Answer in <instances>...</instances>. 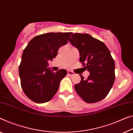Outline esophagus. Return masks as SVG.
Segmentation results:
<instances>
[{
  "label": "esophagus",
  "mask_w": 133,
  "mask_h": 133,
  "mask_svg": "<svg viewBox=\"0 0 133 133\" xmlns=\"http://www.w3.org/2000/svg\"><path fill=\"white\" fill-rule=\"evenodd\" d=\"M67 73H68V75L69 76H72V75H75L74 72H73L72 71H67Z\"/></svg>",
  "instance_id": "obj_1"
}]
</instances>
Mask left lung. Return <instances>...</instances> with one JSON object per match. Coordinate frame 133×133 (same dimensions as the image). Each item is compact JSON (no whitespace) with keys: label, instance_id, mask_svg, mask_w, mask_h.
Instances as JSON below:
<instances>
[{"label":"left lung","instance_id":"left-lung-1","mask_svg":"<svg viewBox=\"0 0 133 133\" xmlns=\"http://www.w3.org/2000/svg\"><path fill=\"white\" fill-rule=\"evenodd\" d=\"M69 42L77 48L79 61L89 71L87 79L75 84L76 92L88 103L103 99L109 93L115 78V62L108 48L101 41L88 34L74 33Z\"/></svg>","mask_w":133,"mask_h":133}]
</instances>
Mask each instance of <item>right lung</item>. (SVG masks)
I'll return each instance as SVG.
<instances>
[{
	"instance_id": "right-lung-1",
	"label": "right lung",
	"mask_w": 133,
	"mask_h": 133,
	"mask_svg": "<svg viewBox=\"0 0 133 133\" xmlns=\"http://www.w3.org/2000/svg\"><path fill=\"white\" fill-rule=\"evenodd\" d=\"M72 32H48L30 41L22 53L19 66L21 85L24 93L36 103L49 102L67 74L65 69L54 72L48 61L55 58L61 46L67 44Z\"/></svg>"
}]
</instances>
